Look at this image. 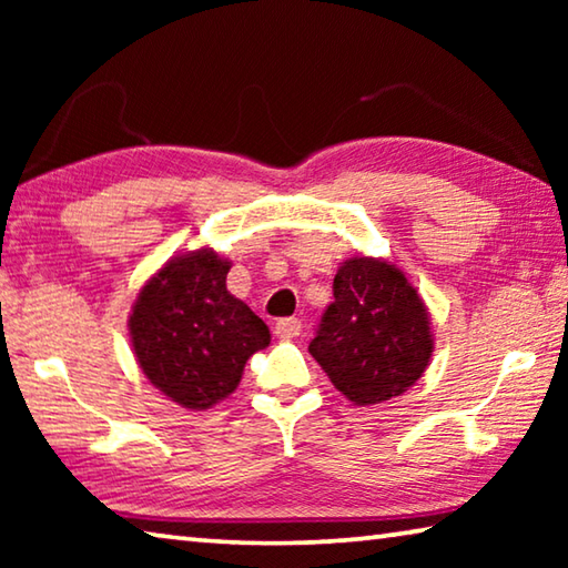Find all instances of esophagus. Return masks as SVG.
<instances>
[{
  "mask_svg": "<svg viewBox=\"0 0 568 568\" xmlns=\"http://www.w3.org/2000/svg\"><path fill=\"white\" fill-rule=\"evenodd\" d=\"M301 331H303V323L297 321V318H283V321L275 323V335H277V338L291 341V338H297V335H301Z\"/></svg>",
  "mask_w": 568,
  "mask_h": 568,
  "instance_id": "1",
  "label": "esophagus"
}]
</instances>
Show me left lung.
I'll return each mask as SVG.
<instances>
[{"mask_svg":"<svg viewBox=\"0 0 568 568\" xmlns=\"http://www.w3.org/2000/svg\"><path fill=\"white\" fill-rule=\"evenodd\" d=\"M335 301L307 351L345 398L376 406L406 393L434 353L430 315L396 265L351 257L333 277Z\"/></svg>","mask_w":568,"mask_h":568,"instance_id":"left-lung-1","label":"left lung"}]
</instances>
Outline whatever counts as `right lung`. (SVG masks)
Here are the masks:
<instances>
[{
    "label": "right lung",
    "mask_w": 568,
    "mask_h": 568,
    "mask_svg": "<svg viewBox=\"0 0 568 568\" xmlns=\"http://www.w3.org/2000/svg\"><path fill=\"white\" fill-rule=\"evenodd\" d=\"M227 271L213 247L178 255L132 305L134 358L152 386L182 408L205 410L227 398L250 355L271 343L267 325L230 295Z\"/></svg>",
    "instance_id": "add662e5"
}]
</instances>
